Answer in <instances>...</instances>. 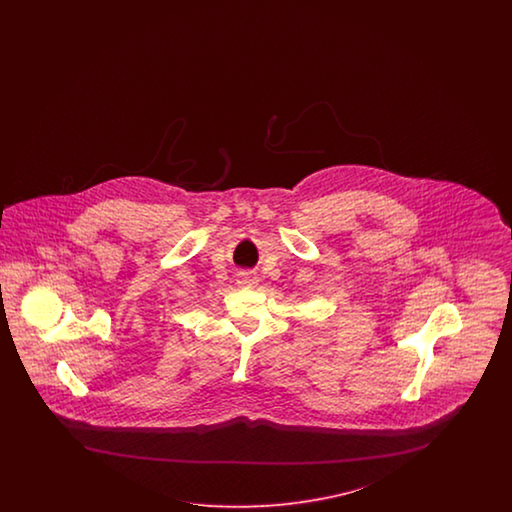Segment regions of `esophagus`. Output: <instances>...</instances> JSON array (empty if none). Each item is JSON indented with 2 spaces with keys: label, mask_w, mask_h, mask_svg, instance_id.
Masks as SVG:
<instances>
[{
  "label": "esophagus",
  "mask_w": 512,
  "mask_h": 512,
  "mask_svg": "<svg viewBox=\"0 0 512 512\" xmlns=\"http://www.w3.org/2000/svg\"><path fill=\"white\" fill-rule=\"evenodd\" d=\"M257 281H259L257 276H251L248 272L240 276V285H244V287H255V285H257Z\"/></svg>",
  "instance_id": "34e87169"
}]
</instances>
